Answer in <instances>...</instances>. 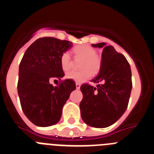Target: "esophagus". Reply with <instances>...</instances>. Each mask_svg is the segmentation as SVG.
Instances as JSON below:
<instances>
[{"label": "esophagus", "instance_id": "1", "mask_svg": "<svg viewBox=\"0 0 154 154\" xmlns=\"http://www.w3.org/2000/svg\"><path fill=\"white\" fill-rule=\"evenodd\" d=\"M75 85H76V89H80V86H81V84L79 83V82H76Z\"/></svg>", "mask_w": 154, "mask_h": 154}]
</instances>
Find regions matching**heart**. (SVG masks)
Segmentation results:
<instances>
[{
  "label": "heart",
  "instance_id": "heart-1",
  "mask_svg": "<svg viewBox=\"0 0 154 154\" xmlns=\"http://www.w3.org/2000/svg\"><path fill=\"white\" fill-rule=\"evenodd\" d=\"M74 53L76 57L83 58L80 67V71H70L66 74V78L73 80L76 82H82L89 79L92 75V72L97 73L101 68V58L97 55V51L94 48L87 45H81L74 48ZM60 64L64 71L70 69L72 60L69 52L65 51L60 58Z\"/></svg>",
  "mask_w": 154,
  "mask_h": 154
}]
</instances>
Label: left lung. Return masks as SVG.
<instances>
[{
    "instance_id": "8db88e82",
    "label": "left lung",
    "mask_w": 154,
    "mask_h": 154,
    "mask_svg": "<svg viewBox=\"0 0 154 154\" xmlns=\"http://www.w3.org/2000/svg\"><path fill=\"white\" fill-rule=\"evenodd\" d=\"M103 48L99 74L92 80L96 87L81 85L83 98L80 103L82 119L86 124L105 128L116 123L127 109L132 89L130 65L121 53L106 43L92 45Z\"/></svg>"
}]
</instances>
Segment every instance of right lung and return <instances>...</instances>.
Instances as JSON below:
<instances>
[{"label": "right lung", "instance_id": "add662e5", "mask_svg": "<svg viewBox=\"0 0 154 154\" xmlns=\"http://www.w3.org/2000/svg\"><path fill=\"white\" fill-rule=\"evenodd\" d=\"M72 42L52 37L37 39L28 47L19 65L17 92L24 115L38 126L55 125L71 92L76 89L73 80H61L65 75L60 64L64 52ZM60 80L54 87L50 78Z\"/></svg>", "mask_w": 154, "mask_h": 154}]
</instances>
